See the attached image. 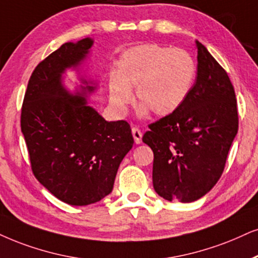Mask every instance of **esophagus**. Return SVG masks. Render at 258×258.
Wrapping results in <instances>:
<instances>
[{"mask_svg": "<svg viewBox=\"0 0 258 258\" xmlns=\"http://www.w3.org/2000/svg\"><path fill=\"white\" fill-rule=\"evenodd\" d=\"M132 136H133V138H135L136 144H140V143H142L143 133L138 128V127H133V128H132Z\"/></svg>", "mask_w": 258, "mask_h": 258, "instance_id": "obj_1", "label": "esophagus"}]
</instances>
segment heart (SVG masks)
Listing matches in <instances>:
<instances>
[{"mask_svg": "<svg viewBox=\"0 0 258 258\" xmlns=\"http://www.w3.org/2000/svg\"><path fill=\"white\" fill-rule=\"evenodd\" d=\"M197 77L195 59L183 48L149 42L127 48L108 76L112 106L125 113L133 100L132 89L140 105L158 116L170 115L183 105Z\"/></svg>", "mask_w": 258, "mask_h": 258, "instance_id": "b5f03b06", "label": "heart"}]
</instances>
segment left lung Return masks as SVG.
I'll use <instances>...</instances> for the list:
<instances>
[{"mask_svg":"<svg viewBox=\"0 0 258 258\" xmlns=\"http://www.w3.org/2000/svg\"><path fill=\"white\" fill-rule=\"evenodd\" d=\"M197 46L198 76L187 100L143 136L153 151V188L168 201L191 202L207 194L223 174L238 131L227 73L201 42Z\"/></svg>","mask_w":258,"mask_h":258,"instance_id":"obj_1","label":"left lung"}]
</instances>
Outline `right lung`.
Instances as JSON below:
<instances>
[{
	"instance_id": "add662e5",
	"label": "right lung",
	"mask_w": 258,
	"mask_h": 258,
	"mask_svg": "<svg viewBox=\"0 0 258 258\" xmlns=\"http://www.w3.org/2000/svg\"><path fill=\"white\" fill-rule=\"evenodd\" d=\"M91 45L90 38L65 42L41 60L21 108V131L35 178L73 206L95 204L112 191L120 163L135 143L128 122L106 121L86 97L70 95L61 84V74L77 67Z\"/></svg>"
}]
</instances>
